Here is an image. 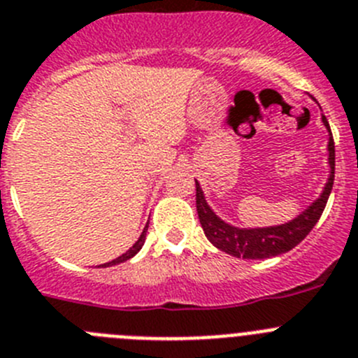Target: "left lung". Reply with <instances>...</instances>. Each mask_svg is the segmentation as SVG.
I'll return each mask as SVG.
<instances>
[{"instance_id":"1","label":"left lung","mask_w":358,"mask_h":358,"mask_svg":"<svg viewBox=\"0 0 358 358\" xmlns=\"http://www.w3.org/2000/svg\"><path fill=\"white\" fill-rule=\"evenodd\" d=\"M324 127L330 131L327 117L323 115ZM328 162H330V178L324 185L323 192L310 207L298 215L296 219L285 224L267 228H237L227 224L217 217L208 207L203 196L201 187L196 182V210H198L199 223H201L203 231L207 235V239L219 248L224 253L237 257V259H271V257L282 255L285 251H291L292 248L298 246L301 241L310 234L315 223L320 221L324 207H327L328 196L334 187V175H336V146H334V137L328 139Z\"/></svg>"}]
</instances>
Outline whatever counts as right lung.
I'll return each mask as SVG.
<instances>
[{"instance_id":"add662e5","label":"right lung","mask_w":358,"mask_h":358,"mask_svg":"<svg viewBox=\"0 0 358 358\" xmlns=\"http://www.w3.org/2000/svg\"><path fill=\"white\" fill-rule=\"evenodd\" d=\"M146 231H148V224H146V228H144V230H143V234H141L139 241H137V243H135L134 246H131L130 250L127 251V253H123V255H121V257H117V259H115V260H112V262L103 264V266H99V267H108V266H115V264H121V262H124V260L131 259V257H134V255H137V251H139L141 248H143L144 241H146Z\"/></svg>"}]
</instances>
